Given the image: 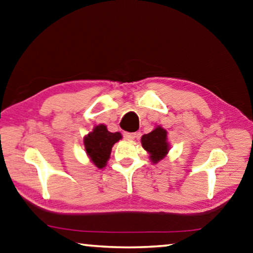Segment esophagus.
<instances>
[{
    "label": "esophagus",
    "instance_id": "obj_1",
    "mask_svg": "<svg viewBox=\"0 0 253 253\" xmlns=\"http://www.w3.org/2000/svg\"><path fill=\"white\" fill-rule=\"evenodd\" d=\"M123 135H124V137H125L126 139H135L136 137H137L136 132H127V131H125Z\"/></svg>",
    "mask_w": 253,
    "mask_h": 253
}]
</instances>
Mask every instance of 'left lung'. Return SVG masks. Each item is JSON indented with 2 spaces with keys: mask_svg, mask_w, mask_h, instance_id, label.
Masks as SVG:
<instances>
[{
  "mask_svg": "<svg viewBox=\"0 0 253 253\" xmlns=\"http://www.w3.org/2000/svg\"><path fill=\"white\" fill-rule=\"evenodd\" d=\"M141 145L148 151L150 159L153 163H158L169 150V145L167 142V131L162 127H156L149 134L141 137Z\"/></svg>",
  "mask_w": 253,
  "mask_h": 253,
  "instance_id": "1",
  "label": "left lung"
}]
</instances>
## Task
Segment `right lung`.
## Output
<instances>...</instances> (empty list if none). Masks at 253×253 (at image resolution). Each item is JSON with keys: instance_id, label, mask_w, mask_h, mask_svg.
<instances>
[{"instance_id": "obj_1", "label": "right lung", "mask_w": 253, "mask_h": 253, "mask_svg": "<svg viewBox=\"0 0 253 253\" xmlns=\"http://www.w3.org/2000/svg\"><path fill=\"white\" fill-rule=\"evenodd\" d=\"M122 138L121 132H111L105 125L96 126L93 131L84 138V146L87 155L97 168L106 166L111 156L112 147Z\"/></svg>"}]
</instances>
